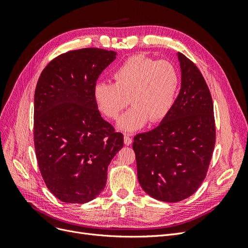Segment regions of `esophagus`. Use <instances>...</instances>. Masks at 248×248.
Segmentation results:
<instances>
[{
	"label": "esophagus",
	"instance_id": "obj_1",
	"mask_svg": "<svg viewBox=\"0 0 248 248\" xmlns=\"http://www.w3.org/2000/svg\"><path fill=\"white\" fill-rule=\"evenodd\" d=\"M124 144L126 146H129V145L132 144V139L130 138L129 134H125V136H124Z\"/></svg>",
	"mask_w": 248,
	"mask_h": 248
}]
</instances>
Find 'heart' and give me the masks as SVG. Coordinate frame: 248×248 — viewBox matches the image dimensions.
<instances>
[{"label":"heart","mask_w":248,"mask_h":248,"mask_svg":"<svg viewBox=\"0 0 248 248\" xmlns=\"http://www.w3.org/2000/svg\"><path fill=\"white\" fill-rule=\"evenodd\" d=\"M112 84L98 82L93 89L96 106L108 119L116 120L127 104L132 107L120 118L123 131L141 128L148 121L160 122L174 104L179 74L168 61L136 55L128 58L111 74Z\"/></svg>","instance_id":"heart-1"}]
</instances>
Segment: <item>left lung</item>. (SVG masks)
<instances>
[{"mask_svg": "<svg viewBox=\"0 0 248 248\" xmlns=\"http://www.w3.org/2000/svg\"><path fill=\"white\" fill-rule=\"evenodd\" d=\"M181 89L161 123L133 139L138 179L152 198L176 202L190 197L206 178L216 129L211 93L198 67L178 52Z\"/></svg>", "mask_w": 248, "mask_h": 248, "instance_id": "1", "label": "left lung"}]
</instances>
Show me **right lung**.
I'll return each instance as SVG.
<instances>
[{
  "label": "right lung",
  "instance_id": "1",
  "mask_svg": "<svg viewBox=\"0 0 248 248\" xmlns=\"http://www.w3.org/2000/svg\"><path fill=\"white\" fill-rule=\"evenodd\" d=\"M116 51L89 47L65 52L41 72L34 96V145L41 176L64 202L84 204L107 184L108 167L124 138L102 119L93 97Z\"/></svg>",
  "mask_w": 248,
  "mask_h": 248
}]
</instances>
